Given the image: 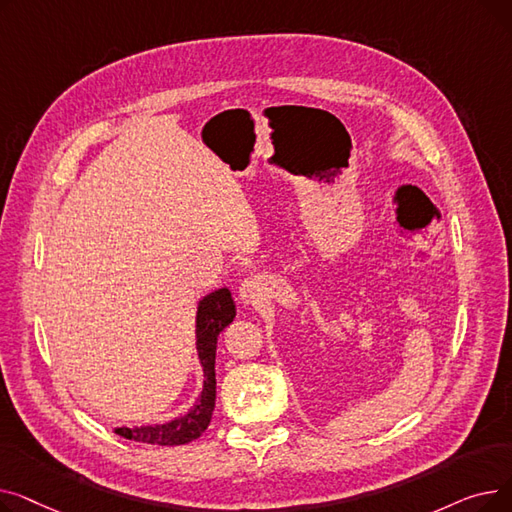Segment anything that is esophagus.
<instances>
[{"mask_svg":"<svg viewBox=\"0 0 512 512\" xmlns=\"http://www.w3.org/2000/svg\"><path fill=\"white\" fill-rule=\"evenodd\" d=\"M261 280L257 276H249L245 282L240 284L238 288V294H240V301L249 305V303H255V299L261 294Z\"/></svg>","mask_w":512,"mask_h":512,"instance_id":"obj_1","label":"esophagus"}]
</instances>
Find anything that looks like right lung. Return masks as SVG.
<instances>
[{"instance_id": "add662e5", "label": "right lung", "mask_w": 512, "mask_h": 512, "mask_svg": "<svg viewBox=\"0 0 512 512\" xmlns=\"http://www.w3.org/2000/svg\"><path fill=\"white\" fill-rule=\"evenodd\" d=\"M234 317L236 303L226 286L215 288L201 297L195 313V346L199 367L203 371V388L199 398L186 413H180L168 421L120 425L114 427V432L126 440L157 446H180L197 440L207 429L215 409V348H218V336L232 324Z\"/></svg>"}]
</instances>
